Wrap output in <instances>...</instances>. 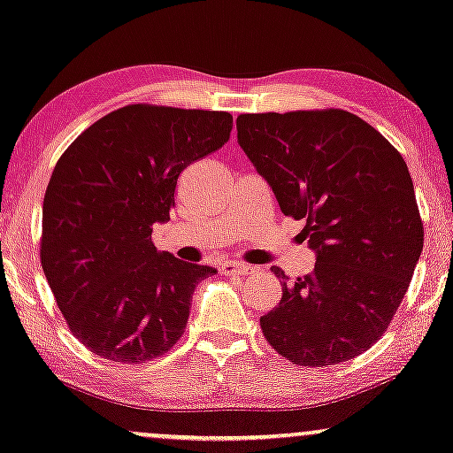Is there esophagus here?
<instances>
[{"label": "esophagus", "instance_id": "34e87169", "mask_svg": "<svg viewBox=\"0 0 453 453\" xmlns=\"http://www.w3.org/2000/svg\"><path fill=\"white\" fill-rule=\"evenodd\" d=\"M219 271L224 273V275H248V273H252V266L250 265H244V263H238V260H229V263H224L219 266Z\"/></svg>", "mask_w": 453, "mask_h": 453}]
</instances>
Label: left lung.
<instances>
[{"instance_id":"1","label":"left lung","mask_w":453,"mask_h":453,"mask_svg":"<svg viewBox=\"0 0 453 453\" xmlns=\"http://www.w3.org/2000/svg\"><path fill=\"white\" fill-rule=\"evenodd\" d=\"M238 142L281 211L303 219L314 271L283 285L265 339L303 367L349 361L390 326L423 252L411 172L372 125L341 108L240 114Z\"/></svg>"}]
</instances>
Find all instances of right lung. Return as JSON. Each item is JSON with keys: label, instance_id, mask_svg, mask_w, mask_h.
<instances>
[{"label": "right lung", "instance_id": "obj_1", "mask_svg": "<svg viewBox=\"0 0 453 453\" xmlns=\"http://www.w3.org/2000/svg\"><path fill=\"white\" fill-rule=\"evenodd\" d=\"M224 111L129 104L63 151L42 201L41 265L69 330L94 355L145 363L176 345L193 291L215 269L151 242L168 221L180 172L219 150Z\"/></svg>", "mask_w": 453, "mask_h": 453}]
</instances>
